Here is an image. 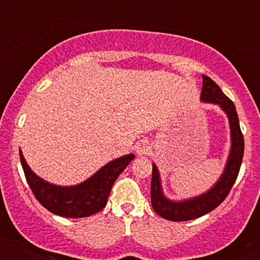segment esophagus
Returning a JSON list of instances; mask_svg holds the SVG:
<instances>
[{
	"mask_svg": "<svg viewBox=\"0 0 260 260\" xmlns=\"http://www.w3.org/2000/svg\"><path fill=\"white\" fill-rule=\"evenodd\" d=\"M149 149H151V147H149L148 143L145 142V141L140 142L137 145V147H136V152H137V154H140V156H145V154H148Z\"/></svg>",
	"mask_w": 260,
	"mask_h": 260,
	"instance_id": "obj_1",
	"label": "esophagus"
}]
</instances>
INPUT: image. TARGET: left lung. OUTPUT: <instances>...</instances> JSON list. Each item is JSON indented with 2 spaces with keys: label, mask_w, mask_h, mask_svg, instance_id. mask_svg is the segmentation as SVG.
Returning <instances> with one entry per match:
<instances>
[{
  "label": "left lung",
  "mask_w": 260,
  "mask_h": 260,
  "mask_svg": "<svg viewBox=\"0 0 260 260\" xmlns=\"http://www.w3.org/2000/svg\"><path fill=\"white\" fill-rule=\"evenodd\" d=\"M200 101L203 103H210L219 107L228 117L230 128V149L226 157L224 170L216 182L209 190L200 195L191 198L172 200L167 198L162 187L161 175L156 164H152V182H151V203L153 210L161 217L171 221H185L196 219L214 210L224 201L229 191L232 190L244 154V138L240 131L239 118L234 103L221 91L220 86L210 78L203 75V89Z\"/></svg>",
  "instance_id": "obj_1"
}]
</instances>
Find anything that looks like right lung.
Instances as JSON below:
<instances>
[{
	"mask_svg": "<svg viewBox=\"0 0 260 260\" xmlns=\"http://www.w3.org/2000/svg\"><path fill=\"white\" fill-rule=\"evenodd\" d=\"M135 157L133 153L120 156L104 165L83 182L61 186L38 176L20 149L21 165L35 198L50 212L62 217H85L101 211L107 205L114 181Z\"/></svg>",
	"mask_w": 260,
	"mask_h": 260,
	"instance_id": "1",
	"label": "right lung"
}]
</instances>
